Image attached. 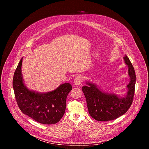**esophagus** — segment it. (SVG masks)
Masks as SVG:
<instances>
[{"mask_svg":"<svg viewBox=\"0 0 149 149\" xmlns=\"http://www.w3.org/2000/svg\"><path fill=\"white\" fill-rule=\"evenodd\" d=\"M82 79H83L81 75H78L75 78L74 84L76 85V86H79V85H80L82 83Z\"/></svg>","mask_w":149,"mask_h":149,"instance_id":"34e87169","label":"esophagus"}]
</instances>
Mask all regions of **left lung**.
I'll list each match as a JSON object with an SVG mask.
<instances>
[{"instance_id":"left-lung-1","label":"left lung","mask_w":149,"mask_h":149,"mask_svg":"<svg viewBox=\"0 0 149 149\" xmlns=\"http://www.w3.org/2000/svg\"><path fill=\"white\" fill-rule=\"evenodd\" d=\"M125 63L129 67L130 77L127 85L128 91L125 97L120 98L117 95L106 93L99 90L95 85L87 82L88 86H83L82 90L86 97L90 115L100 121L113 120L125 114L133 101L135 91L136 74L134 67L127 55L124 56Z\"/></svg>"}]
</instances>
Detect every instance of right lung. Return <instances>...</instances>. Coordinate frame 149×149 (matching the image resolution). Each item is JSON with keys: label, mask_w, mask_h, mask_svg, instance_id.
Segmentation results:
<instances>
[{"label": "right lung", "mask_w": 149, "mask_h": 149, "mask_svg": "<svg viewBox=\"0 0 149 149\" xmlns=\"http://www.w3.org/2000/svg\"><path fill=\"white\" fill-rule=\"evenodd\" d=\"M20 59L15 71L13 87L18 107L24 114L44 124L58 123L65 113L66 100L72 89L69 83L61 84L56 90L39 93L28 90L24 85Z\"/></svg>", "instance_id": "1"}]
</instances>
